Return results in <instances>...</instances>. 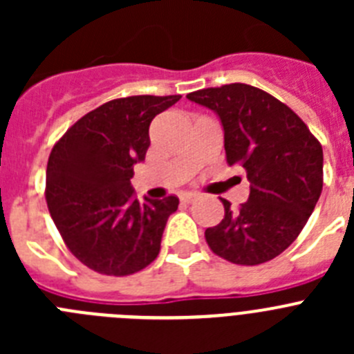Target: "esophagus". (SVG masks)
<instances>
[{"mask_svg":"<svg viewBox=\"0 0 354 354\" xmlns=\"http://www.w3.org/2000/svg\"><path fill=\"white\" fill-rule=\"evenodd\" d=\"M200 196L196 195V193H183L180 195V202H184V204H193V202H196Z\"/></svg>","mask_w":354,"mask_h":354,"instance_id":"obj_1","label":"esophagus"}]
</instances>
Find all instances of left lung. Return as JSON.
I'll return each mask as SVG.
<instances>
[{
  "mask_svg": "<svg viewBox=\"0 0 354 354\" xmlns=\"http://www.w3.org/2000/svg\"><path fill=\"white\" fill-rule=\"evenodd\" d=\"M212 109L225 131L227 162L241 165L250 196L237 211L221 198L223 220L205 230L209 248L239 266L268 262L289 248L323 192V147L277 97L232 83L187 93Z\"/></svg>",
  "mask_w": 354,
  "mask_h": 354,
  "instance_id": "left-lung-1",
  "label": "left lung"
}]
</instances>
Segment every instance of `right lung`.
Masks as SVG:
<instances>
[{
	"label": "right lung",
	"mask_w": 354,
	"mask_h": 354,
	"mask_svg": "<svg viewBox=\"0 0 354 354\" xmlns=\"http://www.w3.org/2000/svg\"><path fill=\"white\" fill-rule=\"evenodd\" d=\"M179 99H113L81 117L53 147L46 171L49 214L72 255L97 273L127 277L158 257L179 198L138 202L131 177L145 159L152 118Z\"/></svg>",
	"instance_id": "1"
}]
</instances>
